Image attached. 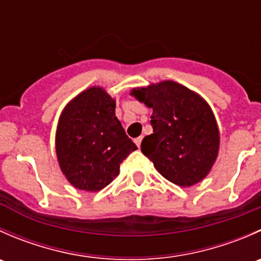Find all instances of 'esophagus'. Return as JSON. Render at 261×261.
<instances>
[{"instance_id":"esophagus-1","label":"esophagus","mask_w":261,"mask_h":261,"mask_svg":"<svg viewBox=\"0 0 261 261\" xmlns=\"http://www.w3.org/2000/svg\"><path fill=\"white\" fill-rule=\"evenodd\" d=\"M141 141H143V138H138V139H135V144H136V146L140 147V145H141Z\"/></svg>"}]
</instances>
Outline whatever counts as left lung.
I'll list each match as a JSON object with an SVG mask.
<instances>
[{
  "mask_svg": "<svg viewBox=\"0 0 261 261\" xmlns=\"http://www.w3.org/2000/svg\"><path fill=\"white\" fill-rule=\"evenodd\" d=\"M130 94L152 109L154 133L141 151L155 169L179 187H192L208 175L220 150V130L203 97L174 81L131 89Z\"/></svg>",
  "mask_w": 261,
  "mask_h": 261,
  "instance_id": "1",
  "label": "left lung"
}]
</instances>
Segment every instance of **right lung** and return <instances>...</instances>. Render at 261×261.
<instances>
[{
  "instance_id": "right-lung-1",
  "label": "right lung",
  "mask_w": 261,
  "mask_h": 261,
  "mask_svg": "<svg viewBox=\"0 0 261 261\" xmlns=\"http://www.w3.org/2000/svg\"><path fill=\"white\" fill-rule=\"evenodd\" d=\"M116 99L102 87H89L70 99L59 116L55 152L62 173L74 188L98 192L120 173L136 150L116 117Z\"/></svg>"
}]
</instances>
